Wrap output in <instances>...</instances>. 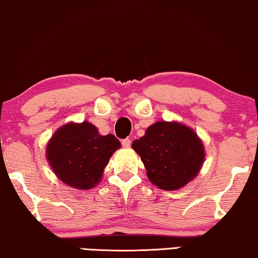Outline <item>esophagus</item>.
Returning a JSON list of instances; mask_svg holds the SVG:
<instances>
[{
    "instance_id": "1",
    "label": "esophagus",
    "mask_w": 258,
    "mask_h": 258,
    "mask_svg": "<svg viewBox=\"0 0 258 258\" xmlns=\"http://www.w3.org/2000/svg\"><path fill=\"white\" fill-rule=\"evenodd\" d=\"M121 145H122V147H124V148H128V147H131V140L130 139H124L121 141Z\"/></svg>"
}]
</instances>
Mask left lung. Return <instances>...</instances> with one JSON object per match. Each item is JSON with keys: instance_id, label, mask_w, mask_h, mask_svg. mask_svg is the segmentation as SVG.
<instances>
[{"instance_id": "1", "label": "left lung", "mask_w": 258, "mask_h": 258, "mask_svg": "<svg viewBox=\"0 0 258 258\" xmlns=\"http://www.w3.org/2000/svg\"><path fill=\"white\" fill-rule=\"evenodd\" d=\"M132 148L140 155L154 186L176 190L198 176L205 162V146L197 132L179 121H157Z\"/></svg>"}]
</instances>
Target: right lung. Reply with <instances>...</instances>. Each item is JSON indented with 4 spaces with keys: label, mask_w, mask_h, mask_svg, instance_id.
<instances>
[{
    "label": "right lung",
    "mask_w": 258,
    "mask_h": 258,
    "mask_svg": "<svg viewBox=\"0 0 258 258\" xmlns=\"http://www.w3.org/2000/svg\"><path fill=\"white\" fill-rule=\"evenodd\" d=\"M120 146L113 134L101 136L91 122H68L50 138L45 155L58 179L88 190L100 182L105 167Z\"/></svg>",
    "instance_id": "add662e5"
}]
</instances>
